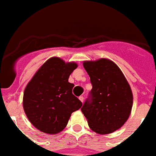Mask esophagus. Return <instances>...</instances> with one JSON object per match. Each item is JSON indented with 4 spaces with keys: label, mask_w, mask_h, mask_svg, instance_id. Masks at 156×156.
<instances>
[{
    "label": "esophagus",
    "mask_w": 156,
    "mask_h": 156,
    "mask_svg": "<svg viewBox=\"0 0 156 156\" xmlns=\"http://www.w3.org/2000/svg\"><path fill=\"white\" fill-rule=\"evenodd\" d=\"M79 99H80V101L83 102V101H84V97H83V96H80V97L79 98Z\"/></svg>",
    "instance_id": "esophagus-1"
}]
</instances>
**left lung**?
Listing matches in <instances>:
<instances>
[{
    "label": "left lung",
    "instance_id": "1",
    "mask_svg": "<svg viewBox=\"0 0 156 156\" xmlns=\"http://www.w3.org/2000/svg\"><path fill=\"white\" fill-rule=\"evenodd\" d=\"M83 66L93 88L82 113L92 130L100 134L113 133L129 117L133 105L130 86L120 68L109 59L84 61Z\"/></svg>",
    "mask_w": 156,
    "mask_h": 156
}]
</instances>
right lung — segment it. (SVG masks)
<instances>
[{
  "instance_id": "obj_1",
  "label": "right lung",
  "mask_w": 156,
  "mask_h": 156,
  "mask_svg": "<svg viewBox=\"0 0 156 156\" xmlns=\"http://www.w3.org/2000/svg\"><path fill=\"white\" fill-rule=\"evenodd\" d=\"M77 68L75 62L65 63L58 57L41 66L23 94V109L31 124L40 131L55 134L62 131L73 112L82 102L72 94L74 84L69 76Z\"/></svg>"
}]
</instances>
